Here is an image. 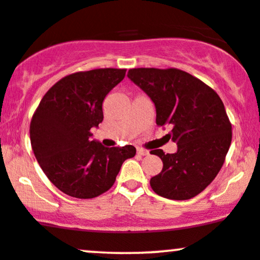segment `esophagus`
Returning a JSON list of instances; mask_svg holds the SVG:
<instances>
[{"label": "esophagus", "mask_w": 260, "mask_h": 260, "mask_svg": "<svg viewBox=\"0 0 260 260\" xmlns=\"http://www.w3.org/2000/svg\"><path fill=\"white\" fill-rule=\"evenodd\" d=\"M137 153H138L139 155H142V156H145V155L149 154L148 150H145V149H142V148H138L137 149Z\"/></svg>", "instance_id": "1"}]
</instances>
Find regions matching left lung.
I'll list each match as a JSON object with an SVG mask.
<instances>
[{
  "instance_id": "1",
  "label": "left lung",
  "mask_w": 260,
  "mask_h": 260,
  "mask_svg": "<svg viewBox=\"0 0 260 260\" xmlns=\"http://www.w3.org/2000/svg\"><path fill=\"white\" fill-rule=\"evenodd\" d=\"M128 78L150 96L156 124L171 127L168 136L177 153L151 150L162 160V171L150 180L156 194L187 201L207 188L225 162L232 126L222 100L213 88L177 68H132Z\"/></svg>"
}]
</instances>
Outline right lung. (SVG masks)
<instances>
[{
    "label": "right lung",
    "mask_w": 260,
    "mask_h": 260,
    "mask_svg": "<svg viewBox=\"0 0 260 260\" xmlns=\"http://www.w3.org/2000/svg\"><path fill=\"white\" fill-rule=\"evenodd\" d=\"M126 70L98 68L59 79L41 99L30 121L31 148L46 177L64 194L91 199L107 192L133 145L105 148L91 140L104 120L103 101Z\"/></svg>",
    "instance_id": "right-lung-1"
}]
</instances>
